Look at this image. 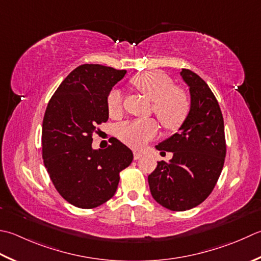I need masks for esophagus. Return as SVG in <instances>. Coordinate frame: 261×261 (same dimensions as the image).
Returning <instances> with one entry per match:
<instances>
[{"label":"esophagus","instance_id":"1","mask_svg":"<svg viewBox=\"0 0 261 261\" xmlns=\"http://www.w3.org/2000/svg\"><path fill=\"white\" fill-rule=\"evenodd\" d=\"M141 156H142L141 152H139V151H134V158H135L136 161L139 160V158H140Z\"/></svg>","mask_w":261,"mask_h":261}]
</instances>
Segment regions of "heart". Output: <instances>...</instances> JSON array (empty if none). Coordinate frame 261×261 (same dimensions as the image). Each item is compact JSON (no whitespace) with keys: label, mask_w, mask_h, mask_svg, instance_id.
<instances>
[{"label":"heart","mask_w":261,"mask_h":261,"mask_svg":"<svg viewBox=\"0 0 261 261\" xmlns=\"http://www.w3.org/2000/svg\"><path fill=\"white\" fill-rule=\"evenodd\" d=\"M131 85L140 94L152 101L151 111L168 131L178 129L190 113L191 99L186 90L176 88L170 76L160 72H146L131 79ZM107 110L113 119L123 115V99L117 90L107 96ZM158 134L154 120H136L117 127L119 139L135 149H140Z\"/></svg>","instance_id":"obj_1"}]
</instances>
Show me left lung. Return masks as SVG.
Here are the masks:
<instances>
[{
    "label": "left lung",
    "mask_w": 261,
    "mask_h": 261,
    "mask_svg": "<svg viewBox=\"0 0 261 261\" xmlns=\"http://www.w3.org/2000/svg\"><path fill=\"white\" fill-rule=\"evenodd\" d=\"M190 88L191 110L178 132L156 148L173 152L167 163H157L148 175L152 198L170 211L197 207L211 195L221 175L226 141L221 107L208 85L197 73L182 69Z\"/></svg>",
    "instance_id": "8db88e82"
}]
</instances>
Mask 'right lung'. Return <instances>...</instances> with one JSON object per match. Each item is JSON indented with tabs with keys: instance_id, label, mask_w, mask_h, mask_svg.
<instances>
[{
	"instance_id": "obj_1",
	"label": "right lung",
	"mask_w": 261,
	"mask_h": 261,
	"mask_svg": "<svg viewBox=\"0 0 261 261\" xmlns=\"http://www.w3.org/2000/svg\"><path fill=\"white\" fill-rule=\"evenodd\" d=\"M126 73L100 64L75 68L46 107L42 150L44 165L56 190L78 208H96L114 196L120 172L134 154L114 140L106 149L91 147L98 125L109 120L107 96Z\"/></svg>"
}]
</instances>
